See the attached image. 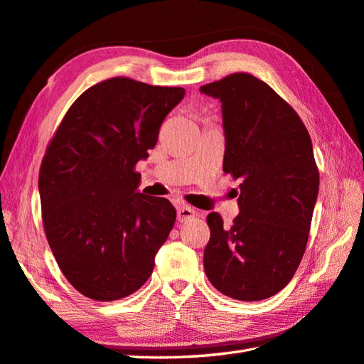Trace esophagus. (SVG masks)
<instances>
[{"instance_id":"obj_1","label":"esophagus","mask_w":364,"mask_h":364,"mask_svg":"<svg viewBox=\"0 0 364 364\" xmlns=\"http://www.w3.org/2000/svg\"><path fill=\"white\" fill-rule=\"evenodd\" d=\"M196 216H197V211L188 205H181L180 208H178V220H180V223H186V220Z\"/></svg>"}]
</instances>
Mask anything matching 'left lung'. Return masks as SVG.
Instances as JSON below:
<instances>
[{
  "label": "left lung",
  "mask_w": 364,
  "mask_h": 364,
  "mask_svg": "<svg viewBox=\"0 0 364 364\" xmlns=\"http://www.w3.org/2000/svg\"><path fill=\"white\" fill-rule=\"evenodd\" d=\"M219 99L225 135L224 172L241 183L230 227L218 213L203 267L220 294L240 301L276 295L294 277L308 243L318 194L309 132L265 82L238 73L200 87Z\"/></svg>",
  "instance_id": "left-lung-1"
}]
</instances>
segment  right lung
Listing matches in <instances>:
<instances>
[{
  "label": "right lung",
  "instance_id": "obj_1",
  "mask_svg": "<svg viewBox=\"0 0 364 364\" xmlns=\"http://www.w3.org/2000/svg\"><path fill=\"white\" fill-rule=\"evenodd\" d=\"M184 88L113 77L70 105L39 172L46 237L82 295L113 301L139 290L176 219L167 198L137 191L148 158Z\"/></svg>",
  "mask_w": 364,
  "mask_h": 364
}]
</instances>
